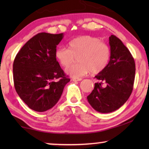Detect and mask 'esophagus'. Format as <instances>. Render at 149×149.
Segmentation results:
<instances>
[{
    "mask_svg": "<svg viewBox=\"0 0 149 149\" xmlns=\"http://www.w3.org/2000/svg\"><path fill=\"white\" fill-rule=\"evenodd\" d=\"M72 81H74V82H77V81H82V79H76V78H73Z\"/></svg>",
    "mask_w": 149,
    "mask_h": 149,
    "instance_id": "obj_1",
    "label": "esophagus"
}]
</instances>
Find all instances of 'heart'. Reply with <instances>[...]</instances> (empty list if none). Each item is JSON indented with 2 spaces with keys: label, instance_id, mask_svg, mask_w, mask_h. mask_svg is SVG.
Masks as SVG:
<instances>
[{
  "label": "heart",
  "instance_id": "b5f03b06",
  "mask_svg": "<svg viewBox=\"0 0 149 149\" xmlns=\"http://www.w3.org/2000/svg\"><path fill=\"white\" fill-rule=\"evenodd\" d=\"M111 56L110 47L97 38L81 36L68 42V49L60 47L55 52V56L60 64L68 66L77 57V64L66 68L67 74L73 78H81L89 72L97 74L109 64Z\"/></svg>",
  "mask_w": 149,
  "mask_h": 149
}]
</instances>
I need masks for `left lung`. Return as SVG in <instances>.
<instances>
[{
    "instance_id": "obj_1",
    "label": "left lung",
    "mask_w": 149,
    "mask_h": 149,
    "mask_svg": "<svg viewBox=\"0 0 149 149\" xmlns=\"http://www.w3.org/2000/svg\"><path fill=\"white\" fill-rule=\"evenodd\" d=\"M109 64L95 76L99 81L87 97L91 107L101 113L115 111L127 102L135 79V62L128 49L114 35L109 37Z\"/></svg>"
}]
</instances>
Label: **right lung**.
I'll return each mask as SVG.
<instances>
[{
    "mask_svg": "<svg viewBox=\"0 0 149 149\" xmlns=\"http://www.w3.org/2000/svg\"><path fill=\"white\" fill-rule=\"evenodd\" d=\"M63 37V33H38L22 47L14 60L15 90L35 111L45 112L54 107L70 81L55 56Z\"/></svg>",
    "mask_w": 149,
    "mask_h": 149,
    "instance_id": "obj_1",
    "label": "right lung"
}]
</instances>
